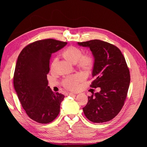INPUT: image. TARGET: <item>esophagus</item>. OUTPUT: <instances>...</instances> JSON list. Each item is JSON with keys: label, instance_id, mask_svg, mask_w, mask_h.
Wrapping results in <instances>:
<instances>
[{"label": "esophagus", "instance_id": "34e87169", "mask_svg": "<svg viewBox=\"0 0 147 147\" xmlns=\"http://www.w3.org/2000/svg\"><path fill=\"white\" fill-rule=\"evenodd\" d=\"M73 94H74V93H72V92H65V96H71V95H73Z\"/></svg>", "mask_w": 147, "mask_h": 147}]
</instances>
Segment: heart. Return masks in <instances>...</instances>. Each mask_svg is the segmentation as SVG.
<instances>
[{
	"label": "heart",
	"mask_w": 147,
	"mask_h": 147,
	"mask_svg": "<svg viewBox=\"0 0 147 147\" xmlns=\"http://www.w3.org/2000/svg\"><path fill=\"white\" fill-rule=\"evenodd\" d=\"M62 56L69 63L76 64L78 68L84 72H90L94 65V59L90 55H84L80 49L71 46L67 48L63 51ZM56 59L53 61L51 66L55 65ZM81 75H74L72 76L65 78L63 82V86L69 90H74L78 86V84L83 80Z\"/></svg>",
	"instance_id": "heart-1"
}]
</instances>
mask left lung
<instances>
[{
  "mask_svg": "<svg viewBox=\"0 0 147 147\" xmlns=\"http://www.w3.org/2000/svg\"><path fill=\"white\" fill-rule=\"evenodd\" d=\"M77 43L91 51L94 80L90 86L100 88V92L88 96L83 108L84 114L93 123L109 121L121 110L129 86L130 74L125 58L117 47L100 40Z\"/></svg>",
  "mask_w": 147,
  "mask_h": 147,
  "instance_id": "left-lung-1",
  "label": "left lung"
}]
</instances>
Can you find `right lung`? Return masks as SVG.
<instances>
[{
    "instance_id": "1",
    "label": "right lung",
    "mask_w": 147,
    "mask_h": 147,
    "mask_svg": "<svg viewBox=\"0 0 147 147\" xmlns=\"http://www.w3.org/2000/svg\"><path fill=\"white\" fill-rule=\"evenodd\" d=\"M67 42L45 39L26 46L18 57L13 84L21 105L30 118L42 124L53 121L59 115L64 96L48 86L52 53Z\"/></svg>"
}]
</instances>
